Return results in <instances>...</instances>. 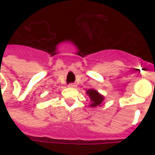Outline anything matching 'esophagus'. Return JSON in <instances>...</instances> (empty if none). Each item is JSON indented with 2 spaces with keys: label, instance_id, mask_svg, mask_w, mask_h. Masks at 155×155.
Returning <instances> with one entry per match:
<instances>
[{
  "label": "esophagus",
  "instance_id": "34e87169",
  "mask_svg": "<svg viewBox=\"0 0 155 155\" xmlns=\"http://www.w3.org/2000/svg\"><path fill=\"white\" fill-rule=\"evenodd\" d=\"M68 87H76V84H73V83H71L68 84Z\"/></svg>",
  "mask_w": 155,
  "mask_h": 155
}]
</instances>
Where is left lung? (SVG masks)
<instances>
[{"label": "left lung", "instance_id": "1", "mask_svg": "<svg viewBox=\"0 0 155 155\" xmlns=\"http://www.w3.org/2000/svg\"><path fill=\"white\" fill-rule=\"evenodd\" d=\"M87 94H88L90 99L92 101L91 107H97V105H100L104 101V97L101 95L99 94L97 91L93 89H89L87 91Z\"/></svg>", "mask_w": 155, "mask_h": 155}]
</instances>
